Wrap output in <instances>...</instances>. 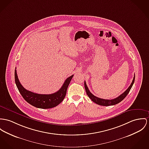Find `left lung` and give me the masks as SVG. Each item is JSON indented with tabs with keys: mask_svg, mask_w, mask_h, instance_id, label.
I'll use <instances>...</instances> for the list:
<instances>
[{
	"mask_svg": "<svg viewBox=\"0 0 149 149\" xmlns=\"http://www.w3.org/2000/svg\"><path fill=\"white\" fill-rule=\"evenodd\" d=\"M134 80H135V75L134 76L133 79L132 80L131 84L130 85V86L128 87V88L126 90V91L124 93H123L121 95H120L119 96H118L117 97L113 99H112V100L103 99H101V98H99V97H97L94 96L88 90V88L87 87L86 81H84V88H85L86 91L88 96L91 99L92 101L94 103H95L98 105H103V106L113 105H116V104L121 102L123 100H124V99L126 97L127 95L128 94V93L130 91V89L132 88V87L134 84Z\"/></svg>",
	"mask_w": 149,
	"mask_h": 149,
	"instance_id": "obj_1",
	"label": "left lung"
}]
</instances>
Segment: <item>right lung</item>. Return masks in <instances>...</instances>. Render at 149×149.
Returning <instances> with one entry per match:
<instances>
[{
  "label": "right lung",
  "instance_id": "right-lung-1",
  "mask_svg": "<svg viewBox=\"0 0 149 149\" xmlns=\"http://www.w3.org/2000/svg\"><path fill=\"white\" fill-rule=\"evenodd\" d=\"M73 75L68 78L57 92L52 94H38L29 91L24 88L19 81L17 75L16 70H15V80L16 86L20 94L26 102L36 108L41 109H49L57 106L61 103L66 95L70 81Z\"/></svg>",
  "mask_w": 149,
  "mask_h": 149
}]
</instances>
